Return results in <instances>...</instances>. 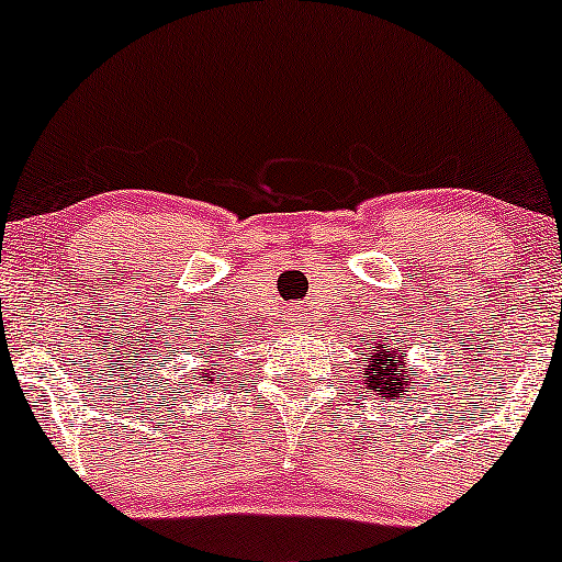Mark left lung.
Instances as JSON below:
<instances>
[{
	"instance_id": "left-lung-1",
	"label": "left lung",
	"mask_w": 562,
	"mask_h": 562,
	"mask_svg": "<svg viewBox=\"0 0 562 562\" xmlns=\"http://www.w3.org/2000/svg\"><path fill=\"white\" fill-rule=\"evenodd\" d=\"M403 371V355H394V351H375L373 360L368 362L366 368L368 386H373L381 397L394 400L400 392L408 390V381L400 379Z\"/></svg>"
}]
</instances>
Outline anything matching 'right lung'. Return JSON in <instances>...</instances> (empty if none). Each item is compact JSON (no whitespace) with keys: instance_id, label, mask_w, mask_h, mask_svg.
<instances>
[{"instance_id":"1","label":"right lung","mask_w":562,"mask_h":562,"mask_svg":"<svg viewBox=\"0 0 562 562\" xmlns=\"http://www.w3.org/2000/svg\"><path fill=\"white\" fill-rule=\"evenodd\" d=\"M200 379H202V381H207V375H200ZM211 381H213V375H211Z\"/></svg>"}]
</instances>
